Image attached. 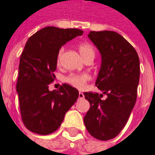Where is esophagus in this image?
Here are the masks:
<instances>
[{
    "mask_svg": "<svg viewBox=\"0 0 155 155\" xmlns=\"http://www.w3.org/2000/svg\"><path fill=\"white\" fill-rule=\"evenodd\" d=\"M82 98H84V94H83V93L80 92L79 93V99H82Z\"/></svg>",
    "mask_w": 155,
    "mask_h": 155,
    "instance_id": "obj_1",
    "label": "esophagus"
}]
</instances>
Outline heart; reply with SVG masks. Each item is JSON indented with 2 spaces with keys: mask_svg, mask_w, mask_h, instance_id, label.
Masks as SVG:
<instances>
[{
  "mask_svg": "<svg viewBox=\"0 0 155 155\" xmlns=\"http://www.w3.org/2000/svg\"><path fill=\"white\" fill-rule=\"evenodd\" d=\"M78 48L80 51V54H81L82 57L86 58L90 55L94 56V47L90 43L87 42H82V43L79 44ZM63 49L61 48L59 51L58 54V59L61 58V55L62 54ZM91 79L90 74H87V73H81V74H70L68 76L64 78V81L68 84L71 85L72 87L78 88V89H82L84 88L85 86L87 84V82Z\"/></svg>",
  "mask_w": 155,
  "mask_h": 155,
  "instance_id": "1",
  "label": "heart"
}]
</instances>
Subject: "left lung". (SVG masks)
<instances>
[{"instance_id": "left-lung-1", "label": "left lung", "mask_w": 155, "mask_h": 155, "mask_svg": "<svg viewBox=\"0 0 155 155\" xmlns=\"http://www.w3.org/2000/svg\"><path fill=\"white\" fill-rule=\"evenodd\" d=\"M87 36L101 56L95 85L102 94L84 93L90 103L84 123L93 137L108 140L123 129L135 105L140 60L134 47L116 32L91 31ZM103 93L108 95L105 100Z\"/></svg>"}]
</instances>
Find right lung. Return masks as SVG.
<instances>
[{
    "instance_id": "1",
    "label": "right lung",
    "mask_w": 155,
    "mask_h": 155,
    "mask_svg": "<svg viewBox=\"0 0 155 155\" xmlns=\"http://www.w3.org/2000/svg\"><path fill=\"white\" fill-rule=\"evenodd\" d=\"M83 31L77 28L46 27L27 41L20 58L16 91L21 119L25 127L38 134L56 131L66 113L79 97L76 88L68 84L49 91L55 78L61 48Z\"/></svg>"
}]
</instances>
